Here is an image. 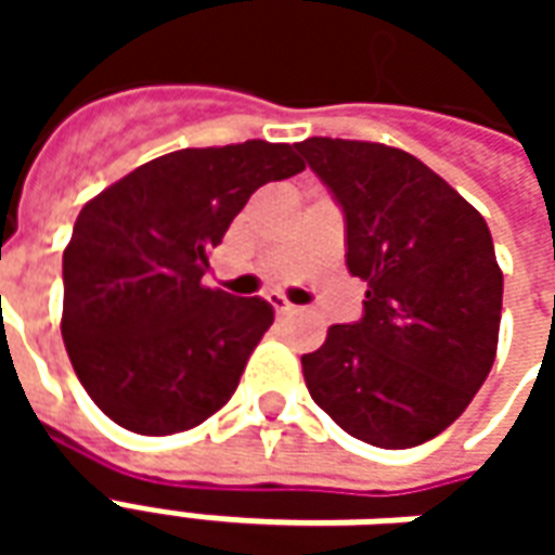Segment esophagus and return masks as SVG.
<instances>
[{
  "mask_svg": "<svg viewBox=\"0 0 555 555\" xmlns=\"http://www.w3.org/2000/svg\"><path fill=\"white\" fill-rule=\"evenodd\" d=\"M267 300H270V306L276 309V314H291V312H294V306H291V302L285 300L282 294H270Z\"/></svg>",
  "mask_w": 555,
  "mask_h": 555,
  "instance_id": "1",
  "label": "esophagus"
}]
</instances>
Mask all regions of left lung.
Instances as JSON below:
<instances>
[{
	"label": "left lung",
	"mask_w": 555,
	"mask_h": 555,
	"mask_svg": "<svg viewBox=\"0 0 555 555\" xmlns=\"http://www.w3.org/2000/svg\"><path fill=\"white\" fill-rule=\"evenodd\" d=\"M345 214L350 276L369 282L357 324L302 357L309 396L380 449L434 440L496 357L502 270L485 217L401 147L312 137L297 145Z\"/></svg>",
	"instance_id": "obj_1"
}]
</instances>
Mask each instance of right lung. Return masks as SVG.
Here are the masks:
<instances>
[{"instance_id": "obj_1", "label": "right lung", "mask_w": 555, "mask_h": 555, "mask_svg": "<svg viewBox=\"0 0 555 555\" xmlns=\"http://www.w3.org/2000/svg\"><path fill=\"white\" fill-rule=\"evenodd\" d=\"M302 169L294 147L264 139L183 147L79 210L62 258V338L79 384L115 425L178 434L234 396L273 306L205 288L207 255L258 186Z\"/></svg>"}]
</instances>
